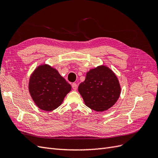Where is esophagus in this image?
<instances>
[{
  "instance_id": "34e87169",
  "label": "esophagus",
  "mask_w": 158,
  "mask_h": 158,
  "mask_svg": "<svg viewBox=\"0 0 158 158\" xmlns=\"http://www.w3.org/2000/svg\"><path fill=\"white\" fill-rule=\"evenodd\" d=\"M72 87H73V89L76 90V89H77L78 85H77V84H76V83H73V84H72Z\"/></svg>"
}]
</instances>
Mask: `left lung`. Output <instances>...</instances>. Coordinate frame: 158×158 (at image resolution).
Instances as JSON below:
<instances>
[{
    "label": "left lung",
    "mask_w": 158,
    "mask_h": 158,
    "mask_svg": "<svg viewBox=\"0 0 158 158\" xmlns=\"http://www.w3.org/2000/svg\"><path fill=\"white\" fill-rule=\"evenodd\" d=\"M85 106L95 111L102 112L111 108L121 94L118 80L106 66L89 70L85 79L78 86Z\"/></svg>",
    "instance_id": "obj_1"
}]
</instances>
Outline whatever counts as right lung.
Listing matches in <instances>:
<instances>
[{
  "label": "right lung",
  "mask_w": 158,
  "mask_h": 158,
  "mask_svg": "<svg viewBox=\"0 0 158 158\" xmlns=\"http://www.w3.org/2000/svg\"><path fill=\"white\" fill-rule=\"evenodd\" d=\"M71 88L59 72L48 64L38 66L30 78L31 97L44 111H51L59 107Z\"/></svg>",
  "instance_id": "obj_1"
}]
</instances>
